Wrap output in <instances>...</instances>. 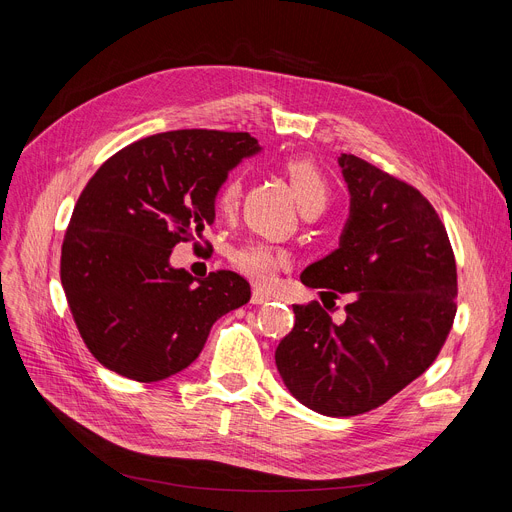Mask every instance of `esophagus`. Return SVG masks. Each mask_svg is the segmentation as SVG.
<instances>
[{"label": "esophagus", "mask_w": 512, "mask_h": 512, "mask_svg": "<svg viewBox=\"0 0 512 512\" xmlns=\"http://www.w3.org/2000/svg\"><path fill=\"white\" fill-rule=\"evenodd\" d=\"M269 300H271L269 291H264V289H254L252 291V304H266Z\"/></svg>", "instance_id": "34e87169"}]
</instances>
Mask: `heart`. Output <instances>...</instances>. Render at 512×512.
I'll return each mask as SVG.
<instances>
[{
	"label": "heart",
	"mask_w": 512,
	"mask_h": 512,
	"mask_svg": "<svg viewBox=\"0 0 512 512\" xmlns=\"http://www.w3.org/2000/svg\"><path fill=\"white\" fill-rule=\"evenodd\" d=\"M285 173L302 212H321L329 202V181L321 166L310 158H291L285 162ZM241 196V177L231 175L218 189L216 204L223 212L235 210ZM231 262L239 273L256 283H269L281 266L287 264V252L266 241H246L231 252Z\"/></svg>",
	"instance_id": "b5f03b06"
}]
</instances>
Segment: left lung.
<instances>
[{
	"mask_svg": "<svg viewBox=\"0 0 512 512\" xmlns=\"http://www.w3.org/2000/svg\"><path fill=\"white\" fill-rule=\"evenodd\" d=\"M337 162L350 216L339 248L300 279L321 298L350 294L352 302L342 323L319 302L296 304V325L275 362L304 406L354 417L396 396L440 354L456 314V262L444 223L419 189L352 154Z\"/></svg>",
	"mask_w": 512,
	"mask_h": 512,
	"instance_id": "1",
	"label": "left lung"
}]
</instances>
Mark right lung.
Masks as SVG:
<instances>
[{
  "label": "right lung",
  "mask_w": 512,
  "mask_h": 512,
  "mask_svg": "<svg viewBox=\"0 0 512 512\" xmlns=\"http://www.w3.org/2000/svg\"><path fill=\"white\" fill-rule=\"evenodd\" d=\"M260 152L250 133L168 131L108 158L72 210L60 279L83 342L106 369L152 383L196 360L216 319L250 302L233 271L170 266L179 241L214 223L229 170Z\"/></svg>",
  "instance_id": "obj_1"
}]
</instances>
